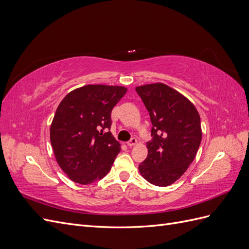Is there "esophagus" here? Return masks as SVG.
Instances as JSON below:
<instances>
[{"mask_svg": "<svg viewBox=\"0 0 249 249\" xmlns=\"http://www.w3.org/2000/svg\"><path fill=\"white\" fill-rule=\"evenodd\" d=\"M136 143H137V139L136 138H131L129 141H127V143H126V144H127V146H130V147H132V146H134L135 144H136Z\"/></svg>", "mask_w": 249, "mask_h": 249, "instance_id": "esophagus-1", "label": "esophagus"}]
</instances>
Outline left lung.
I'll use <instances>...</instances> for the list:
<instances>
[{
	"mask_svg": "<svg viewBox=\"0 0 249 249\" xmlns=\"http://www.w3.org/2000/svg\"><path fill=\"white\" fill-rule=\"evenodd\" d=\"M136 92L153 124L148 154L139 171L150 184L169 186L196 156L201 141L199 114L184 95L162 83L136 87Z\"/></svg>",
	"mask_w": 249,
	"mask_h": 249,
	"instance_id": "obj_1",
	"label": "left lung"
}]
</instances>
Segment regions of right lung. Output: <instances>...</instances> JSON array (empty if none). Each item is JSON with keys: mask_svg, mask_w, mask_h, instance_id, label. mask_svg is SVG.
<instances>
[{"mask_svg": "<svg viewBox=\"0 0 249 249\" xmlns=\"http://www.w3.org/2000/svg\"><path fill=\"white\" fill-rule=\"evenodd\" d=\"M125 92L122 86L86 85L60 103L50 138L59 166L73 182L92 184L111 169L120 152L110 132L111 112Z\"/></svg>", "mask_w": 249, "mask_h": 249, "instance_id": "right-lung-1", "label": "right lung"}]
</instances>
